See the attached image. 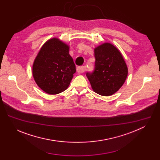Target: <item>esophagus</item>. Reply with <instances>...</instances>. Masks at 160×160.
<instances>
[{
	"instance_id": "1",
	"label": "esophagus",
	"mask_w": 160,
	"mask_h": 160,
	"mask_svg": "<svg viewBox=\"0 0 160 160\" xmlns=\"http://www.w3.org/2000/svg\"><path fill=\"white\" fill-rule=\"evenodd\" d=\"M77 71L78 73H82L83 72H85V67L83 66H78L77 68Z\"/></svg>"
}]
</instances>
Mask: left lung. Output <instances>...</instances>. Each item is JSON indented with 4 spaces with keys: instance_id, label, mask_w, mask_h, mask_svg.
<instances>
[{
    "instance_id": "left-lung-1",
    "label": "left lung",
    "mask_w": 160,
    "mask_h": 160,
    "mask_svg": "<svg viewBox=\"0 0 160 160\" xmlns=\"http://www.w3.org/2000/svg\"><path fill=\"white\" fill-rule=\"evenodd\" d=\"M94 70L86 73L92 88L97 94L109 96L117 92L125 83L128 68L120 51L110 43L94 49Z\"/></svg>"
}]
</instances>
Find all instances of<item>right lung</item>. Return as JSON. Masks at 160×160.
Instances as JSON below:
<instances>
[{
    "label": "right lung",
    "instance_id": "add662e5",
    "mask_svg": "<svg viewBox=\"0 0 160 160\" xmlns=\"http://www.w3.org/2000/svg\"><path fill=\"white\" fill-rule=\"evenodd\" d=\"M68 45L57 38L41 48L35 59L32 73L37 85L45 92L54 95L67 89L76 72Z\"/></svg>",
    "mask_w": 160,
    "mask_h": 160
}]
</instances>
